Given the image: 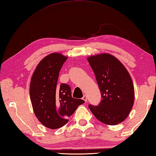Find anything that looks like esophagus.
<instances>
[{
  "instance_id": "1",
  "label": "esophagus",
  "mask_w": 156,
  "mask_h": 156,
  "mask_svg": "<svg viewBox=\"0 0 156 156\" xmlns=\"http://www.w3.org/2000/svg\"><path fill=\"white\" fill-rule=\"evenodd\" d=\"M83 101H84L85 102H87V96H86V95H84V96H83Z\"/></svg>"
}]
</instances>
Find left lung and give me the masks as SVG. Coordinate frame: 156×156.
I'll return each mask as SVG.
<instances>
[{"label": "left lung", "instance_id": "8db88e82", "mask_svg": "<svg viewBox=\"0 0 156 156\" xmlns=\"http://www.w3.org/2000/svg\"><path fill=\"white\" fill-rule=\"evenodd\" d=\"M100 91L98 106L89 105L92 113L101 122L117 125L126 119L133 107L134 85L128 70L113 55L102 54L87 58Z\"/></svg>", "mask_w": 156, "mask_h": 156}]
</instances>
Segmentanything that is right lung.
<instances>
[{"label":"right lung","instance_id":"right-lung-1","mask_svg":"<svg viewBox=\"0 0 156 156\" xmlns=\"http://www.w3.org/2000/svg\"><path fill=\"white\" fill-rule=\"evenodd\" d=\"M67 57L59 53L47 55L38 64L30 85V101L35 115L45 127L57 129L69 122L83 100L74 98L66 83L58 86L59 72Z\"/></svg>","mask_w":156,"mask_h":156}]
</instances>
